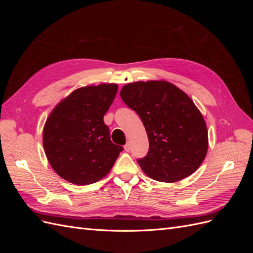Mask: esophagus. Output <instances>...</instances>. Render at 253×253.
<instances>
[{"instance_id": "1", "label": "esophagus", "mask_w": 253, "mask_h": 253, "mask_svg": "<svg viewBox=\"0 0 253 253\" xmlns=\"http://www.w3.org/2000/svg\"><path fill=\"white\" fill-rule=\"evenodd\" d=\"M129 150H131V144H129V142H126V144L125 145V151L129 152Z\"/></svg>"}]
</instances>
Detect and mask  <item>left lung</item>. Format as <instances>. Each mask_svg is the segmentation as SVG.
<instances>
[{"label":"left lung","instance_id":"1","mask_svg":"<svg viewBox=\"0 0 253 253\" xmlns=\"http://www.w3.org/2000/svg\"><path fill=\"white\" fill-rule=\"evenodd\" d=\"M120 97L134 110L148 134V155L138 159L152 179L176 182L194 173L208 152V129L185 91L166 80L127 83Z\"/></svg>","mask_w":253,"mask_h":253}]
</instances>
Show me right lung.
<instances>
[{"label": "right lung", "instance_id": "add662e5", "mask_svg": "<svg viewBox=\"0 0 253 253\" xmlns=\"http://www.w3.org/2000/svg\"><path fill=\"white\" fill-rule=\"evenodd\" d=\"M117 90L116 83L77 88L48 115L43 127V147L60 177L86 186L111 171L124 149L112 142L103 117Z\"/></svg>", "mask_w": 253, "mask_h": 253}]
</instances>
